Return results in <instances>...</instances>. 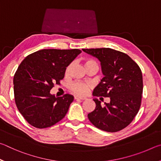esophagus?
Instances as JSON below:
<instances>
[{
	"instance_id": "34e87169",
	"label": "esophagus",
	"mask_w": 161,
	"mask_h": 161,
	"mask_svg": "<svg viewBox=\"0 0 161 161\" xmlns=\"http://www.w3.org/2000/svg\"><path fill=\"white\" fill-rule=\"evenodd\" d=\"M75 99H80V100H86V98L84 97H81V96H75Z\"/></svg>"
}]
</instances>
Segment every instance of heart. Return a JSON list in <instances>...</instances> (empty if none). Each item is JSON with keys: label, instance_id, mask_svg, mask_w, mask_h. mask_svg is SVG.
Here are the masks:
<instances>
[{"label": "heart", "instance_id": "b5f03b06", "mask_svg": "<svg viewBox=\"0 0 161 161\" xmlns=\"http://www.w3.org/2000/svg\"><path fill=\"white\" fill-rule=\"evenodd\" d=\"M90 65H94V66L99 67V66H98V63L96 61L94 60V59H86L85 61V67L90 66ZM71 67H72V64H69L67 67L66 69H65V73H66V74H68V73L69 72ZM69 89L71 91L74 92L75 94L83 95V94H86L87 92H89V84L82 83V82H74L70 84Z\"/></svg>", "mask_w": 161, "mask_h": 161}]
</instances>
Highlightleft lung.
Wrapping results in <instances>:
<instances>
[{
	"label": "left lung",
	"instance_id": "1",
	"mask_svg": "<svg viewBox=\"0 0 161 161\" xmlns=\"http://www.w3.org/2000/svg\"><path fill=\"white\" fill-rule=\"evenodd\" d=\"M82 50L99 59L104 75L93 95L110 98L103 107L100 101L94 99L96 108L88 114L89 120L104 131L124 129L131 123L141 104L143 76L139 66L128 54L111 48Z\"/></svg>",
	"mask_w": 161,
	"mask_h": 161
}]
</instances>
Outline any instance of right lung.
Listing matches in <instances>:
<instances>
[{
    "label": "right lung",
    "mask_w": 161,
    "mask_h": 161,
    "mask_svg": "<svg viewBox=\"0 0 161 161\" xmlns=\"http://www.w3.org/2000/svg\"><path fill=\"white\" fill-rule=\"evenodd\" d=\"M81 53L78 49H44L29 54L19 65L13 78L15 102L31 126L50 127L66 115L74 97H55L50 91L60 84L67 67Z\"/></svg>",
    "instance_id": "1"
}]
</instances>
